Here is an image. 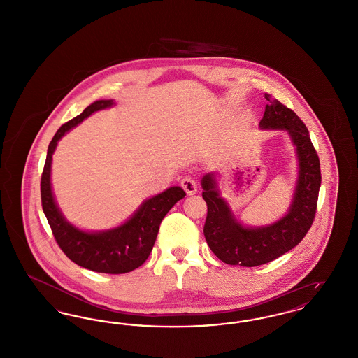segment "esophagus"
I'll list each match as a JSON object with an SVG mask.
<instances>
[{
    "mask_svg": "<svg viewBox=\"0 0 358 358\" xmlns=\"http://www.w3.org/2000/svg\"><path fill=\"white\" fill-rule=\"evenodd\" d=\"M181 187L187 194H193L197 192V182L192 177H184L181 181Z\"/></svg>",
    "mask_w": 358,
    "mask_h": 358,
    "instance_id": "34e87169",
    "label": "esophagus"
}]
</instances>
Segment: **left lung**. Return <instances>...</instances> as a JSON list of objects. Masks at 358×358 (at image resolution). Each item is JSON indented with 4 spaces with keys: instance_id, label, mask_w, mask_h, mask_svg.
Listing matches in <instances>:
<instances>
[{
    "instance_id": "obj_1",
    "label": "left lung",
    "mask_w": 358,
    "mask_h": 358,
    "mask_svg": "<svg viewBox=\"0 0 358 358\" xmlns=\"http://www.w3.org/2000/svg\"><path fill=\"white\" fill-rule=\"evenodd\" d=\"M260 120L262 129L287 130L296 146L299 176L289 213L268 227L247 228L234 217L217 190L213 174L201 181L203 199L208 206L204 236L212 252L231 266L255 267L289 252L306 236L311 228L321 187V166L306 124L285 104L271 95Z\"/></svg>"
}]
</instances>
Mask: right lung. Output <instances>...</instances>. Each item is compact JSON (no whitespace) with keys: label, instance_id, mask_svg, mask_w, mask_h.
I'll return each mask as SVG.
<instances>
[{"label":"right lung","instance_id":"1","mask_svg":"<svg viewBox=\"0 0 358 358\" xmlns=\"http://www.w3.org/2000/svg\"><path fill=\"white\" fill-rule=\"evenodd\" d=\"M113 104V101H96L90 104L80 115L69 120L56 131L48 146L40 190L43 210L50 222L53 238L69 259L78 266L95 273H124L136 270L146 262L153 250L162 219L171 206L184 199L187 193L180 187H169L146 200L134 216L123 225L104 232H83L66 222L52 194V154L56 149L57 141L69 130L92 113Z\"/></svg>","mask_w":358,"mask_h":358}]
</instances>
